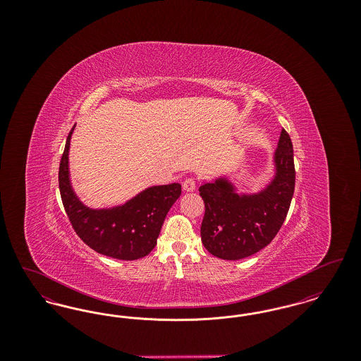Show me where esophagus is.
<instances>
[{"mask_svg":"<svg viewBox=\"0 0 361 361\" xmlns=\"http://www.w3.org/2000/svg\"><path fill=\"white\" fill-rule=\"evenodd\" d=\"M195 188H196V181H195V178L188 177V178H185V180H184V183H183V189H184L185 192H193Z\"/></svg>","mask_w":361,"mask_h":361,"instance_id":"1","label":"esophagus"}]
</instances>
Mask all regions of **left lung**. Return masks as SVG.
<instances>
[{
    "label": "left lung",
    "mask_w": 361,
    "mask_h": 361,
    "mask_svg": "<svg viewBox=\"0 0 361 361\" xmlns=\"http://www.w3.org/2000/svg\"><path fill=\"white\" fill-rule=\"evenodd\" d=\"M274 164V178L257 193H238L227 177H218L199 188L206 206L200 235L212 256L249 257L275 238L286 221L295 189L293 147L286 130H281Z\"/></svg>",
    "instance_id": "8db88e82"
}]
</instances>
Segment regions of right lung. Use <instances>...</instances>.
Here are the masks:
<instances>
[{
	"label": "right lung",
	"instance_id": "1",
	"mask_svg": "<svg viewBox=\"0 0 361 361\" xmlns=\"http://www.w3.org/2000/svg\"><path fill=\"white\" fill-rule=\"evenodd\" d=\"M74 127L66 139L58 177L62 203L74 231L104 256L127 261L147 256L157 245L166 214L181 195V185L149 187L121 206L89 208L78 199L70 181V139Z\"/></svg>",
	"mask_w": 361,
	"mask_h": 361
}]
</instances>
